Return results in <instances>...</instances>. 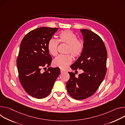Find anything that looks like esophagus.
I'll list each match as a JSON object with an SVG mask.
<instances>
[{
	"instance_id": "34e87169",
	"label": "esophagus",
	"mask_w": 125,
	"mask_h": 125,
	"mask_svg": "<svg viewBox=\"0 0 125 125\" xmlns=\"http://www.w3.org/2000/svg\"><path fill=\"white\" fill-rule=\"evenodd\" d=\"M64 72H65V71H64V70H62V69H61V73H64Z\"/></svg>"
}]
</instances>
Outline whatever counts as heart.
<instances>
[{"label":"heart","mask_w":125,"mask_h":125,"mask_svg":"<svg viewBox=\"0 0 125 125\" xmlns=\"http://www.w3.org/2000/svg\"><path fill=\"white\" fill-rule=\"evenodd\" d=\"M60 42L68 45L67 52H71L73 57H78L81 55L83 50L84 45L82 42L77 40V37L73 32L69 30L62 31L59 35ZM59 41L54 39L49 40L48 44V49L50 54L52 55H57ZM73 61L72 55L70 54L59 55L53 60L54 66L64 69L70 64Z\"/></svg>","instance_id":"heart-1"}]
</instances>
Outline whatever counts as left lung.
Instances as JSON below:
<instances>
[{"label": "left lung", "mask_w": 125, "mask_h": 125, "mask_svg": "<svg viewBox=\"0 0 125 125\" xmlns=\"http://www.w3.org/2000/svg\"><path fill=\"white\" fill-rule=\"evenodd\" d=\"M83 38V50L71 67L83 73L75 77L68 73L70 78L66 83L68 94L76 100H82L92 95L98 89L106 73L107 52L101 38L88 29H80Z\"/></svg>", "instance_id": "left-lung-1"}]
</instances>
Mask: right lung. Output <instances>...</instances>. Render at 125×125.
I'll return each mask as SVG.
<instances>
[{"instance_id":"add662e5","label":"right lung","mask_w":125,"mask_h":125,"mask_svg":"<svg viewBox=\"0 0 125 125\" xmlns=\"http://www.w3.org/2000/svg\"><path fill=\"white\" fill-rule=\"evenodd\" d=\"M58 30L48 27L33 30L25 35L20 46L17 59L19 80L26 92L37 99L44 98L50 93L60 74L59 67H49L45 72H40L42 67L51 65L52 58L48 44Z\"/></svg>"}]
</instances>
